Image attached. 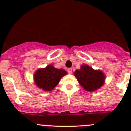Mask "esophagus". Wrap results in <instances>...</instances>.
Instances as JSON below:
<instances>
[{"label":"esophagus","mask_w":131,"mask_h":131,"mask_svg":"<svg viewBox=\"0 0 131 131\" xmlns=\"http://www.w3.org/2000/svg\"><path fill=\"white\" fill-rule=\"evenodd\" d=\"M68 71L69 74H71V73H72V69L71 68H69V69H68Z\"/></svg>","instance_id":"1"}]
</instances>
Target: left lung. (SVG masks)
<instances>
[{
    "label": "left lung",
    "mask_w": 131,
    "mask_h": 131,
    "mask_svg": "<svg viewBox=\"0 0 131 131\" xmlns=\"http://www.w3.org/2000/svg\"><path fill=\"white\" fill-rule=\"evenodd\" d=\"M79 83L86 91H97L104 85L106 79L105 74L101 70L94 69L86 64L81 66V69L74 72Z\"/></svg>",
    "instance_id": "left-lung-1"
}]
</instances>
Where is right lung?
<instances>
[{
	"label": "right lung",
	"instance_id": "add662e5",
	"mask_svg": "<svg viewBox=\"0 0 131 131\" xmlns=\"http://www.w3.org/2000/svg\"><path fill=\"white\" fill-rule=\"evenodd\" d=\"M68 73L63 69H57L50 64L45 68H39L34 73L36 86L45 91H51L57 86L60 79Z\"/></svg>",
	"mask_w": 131,
	"mask_h": 131
}]
</instances>
